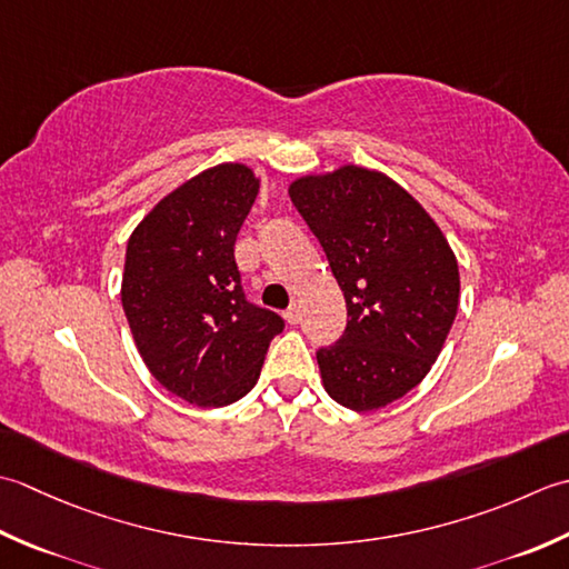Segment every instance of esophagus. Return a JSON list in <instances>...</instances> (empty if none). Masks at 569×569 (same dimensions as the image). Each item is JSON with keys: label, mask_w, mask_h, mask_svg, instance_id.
<instances>
[{"label": "esophagus", "mask_w": 569, "mask_h": 569, "mask_svg": "<svg viewBox=\"0 0 569 569\" xmlns=\"http://www.w3.org/2000/svg\"><path fill=\"white\" fill-rule=\"evenodd\" d=\"M301 319V311H299V307L295 305V307H289L287 311H284V321L287 323H297Z\"/></svg>", "instance_id": "34e87169"}]
</instances>
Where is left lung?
Instances as JSON below:
<instances>
[{
	"label": "left lung",
	"instance_id": "left-lung-1",
	"mask_svg": "<svg viewBox=\"0 0 569 569\" xmlns=\"http://www.w3.org/2000/svg\"><path fill=\"white\" fill-rule=\"evenodd\" d=\"M289 199L321 242L349 321L317 351L323 388L366 412L430 373L459 307V268L430 213L386 173L341 167L301 177Z\"/></svg>",
	"mask_w": 569,
	"mask_h": 569
}]
</instances>
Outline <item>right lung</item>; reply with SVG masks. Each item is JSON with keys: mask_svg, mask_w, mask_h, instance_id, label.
Wrapping results in <instances>:
<instances>
[{"mask_svg": "<svg viewBox=\"0 0 569 569\" xmlns=\"http://www.w3.org/2000/svg\"><path fill=\"white\" fill-rule=\"evenodd\" d=\"M260 181L218 164L164 196L127 242L122 309L137 351L161 386L199 408L248 396L284 329L240 284L236 238Z\"/></svg>", "mask_w": 569, "mask_h": 569, "instance_id": "add662e5", "label": "right lung"}]
</instances>
